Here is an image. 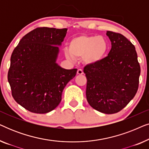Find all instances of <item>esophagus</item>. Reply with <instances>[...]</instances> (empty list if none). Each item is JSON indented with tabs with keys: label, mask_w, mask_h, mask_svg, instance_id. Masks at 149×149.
Returning <instances> with one entry per match:
<instances>
[{
	"label": "esophagus",
	"mask_w": 149,
	"mask_h": 149,
	"mask_svg": "<svg viewBox=\"0 0 149 149\" xmlns=\"http://www.w3.org/2000/svg\"><path fill=\"white\" fill-rule=\"evenodd\" d=\"M77 74L79 75H81L83 74V70H81V69H78V70H77Z\"/></svg>",
	"instance_id": "1"
}]
</instances>
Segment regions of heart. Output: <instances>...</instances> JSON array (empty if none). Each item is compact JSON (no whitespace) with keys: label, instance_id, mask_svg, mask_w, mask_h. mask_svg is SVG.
<instances>
[{"label":"heart","instance_id":"b5f03b06","mask_svg":"<svg viewBox=\"0 0 149 149\" xmlns=\"http://www.w3.org/2000/svg\"><path fill=\"white\" fill-rule=\"evenodd\" d=\"M109 42L103 36L80 35L70 42V50H66V56L74 60L83 58L85 64H97L104 60L109 52Z\"/></svg>","mask_w":149,"mask_h":149}]
</instances>
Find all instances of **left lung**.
<instances>
[{
  "mask_svg": "<svg viewBox=\"0 0 149 149\" xmlns=\"http://www.w3.org/2000/svg\"><path fill=\"white\" fill-rule=\"evenodd\" d=\"M111 41L108 56L97 64L87 65V100L105 114L117 113L134 98L138 89L140 66L135 47L123 35L107 31Z\"/></svg>",
  "mask_w": 149,
  "mask_h": 149,
  "instance_id": "8db88e82",
  "label": "left lung"
}]
</instances>
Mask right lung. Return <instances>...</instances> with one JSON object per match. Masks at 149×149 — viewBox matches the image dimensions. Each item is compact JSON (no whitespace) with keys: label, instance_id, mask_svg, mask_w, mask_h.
<instances>
[{"label":"right lung","instance_id":"1","mask_svg":"<svg viewBox=\"0 0 149 149\" xmlns=\"http://www.w3.org/2000/svg\"><path fill=\"white\" fill-rule=\"evenodd\" d=\"M67 28L40 27L26 34L14 49L8 72L12 96L32 113L53 111L62 100L63 89L77 74L56 63L59 45Z\"/></svg>","mask_w":149,"mask_h":149}]
</instances>
